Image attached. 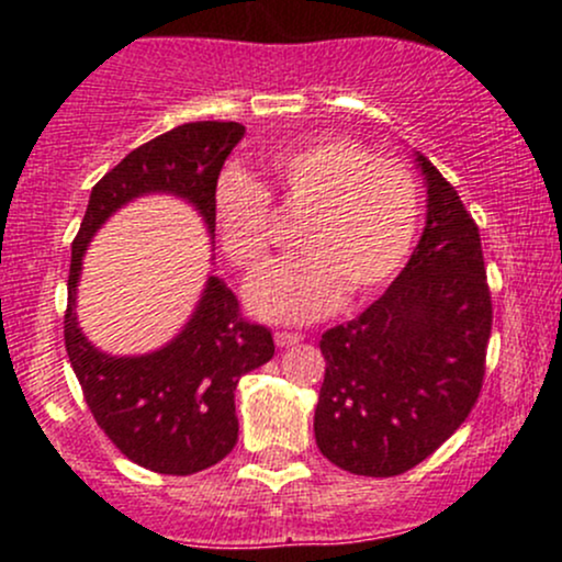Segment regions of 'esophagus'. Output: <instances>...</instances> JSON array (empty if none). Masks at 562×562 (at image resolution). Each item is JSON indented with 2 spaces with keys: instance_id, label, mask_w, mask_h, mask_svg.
<instances>
[{
  "instance_id": "1",
  "label": "esophagus",
  "mask_w": 562,
  "mask_h": 562,
  "mask_svg": "<svg viewBox=\"0 0 562 562\" xmlns=\"http://www.w3.org/2000/svg\"><path fill=\"white\" fill-rule=\"evenodd\" d=\"M299 339H302V334H299V331H277L274 334L277 348H291V345H296Z\"/></svg>"
}]
</instances>
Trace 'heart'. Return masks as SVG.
I'll list each match as a JSON object with an SVG mask.
<instances>
[{
  "instance_id": "1",
  "label": "heart",
  "mask_w": 562,
  "mask_h": 562,
  "mask_svg": "<svg viewBox=\"0 0 562 562\" xmlns=\"http://www.w3.org/2000/svg\"><path fill=\"white\" fill-rule=\"evenodd\" d=\"M266 168L282 206L302 217V258L277 263L247 288L249 307L269 321L304 323L345 296H372L405 266L418 231L422 192L394 157H378L342 135H313L269 155ZM214 223L225 255L258 271L274 241L271 198L239 171L214 187Z\"/></svg>"
}]
</instances>
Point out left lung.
I'll return each instance as SVG.
<instances>
[{"label":"left lung","mask_w":562,"mask_h":562,"mask_svg":"<svg viewBox=\"0 0 562 562\" xmlns=\"http://www.w3.org/2000/svg\"><path fill=\"white\" fill-rule=\"evenodd\" d=\"M427 228L389 291L321 337V454L389 479L440 449L475 407L486 372L492 293L479 225L424 155Z\"/></svg>","instance_id":"left-lung-1"}]
</instances>
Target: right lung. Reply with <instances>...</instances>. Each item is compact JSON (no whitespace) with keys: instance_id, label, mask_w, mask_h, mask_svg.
Returning <instances> with one entry per match:
<instances>
[{"instance_id":"right-lung-1","label":"right lung","mask_w":562,"mask_h":562,"mask_svg":"<svg viewBox=\"0 0 562 562\" xmlns=\"http://www.w3.org/2000/svg\"><path fill=\"white\" fill-rule=\"evenodd\" d=\"M241 138L239 122H190L146 140L92 187L72 239L67 356L98 427L130 462L155 473L190 475L234 451L239 438L236 383L274 356V339L269 328L241 315L231 288L209 277L195 315L171 345L135 359L100 353L87 342L72 310L81 255L94 231L144 192L187 198L214 231V187Z\"/></svg>"}]
</instances>
